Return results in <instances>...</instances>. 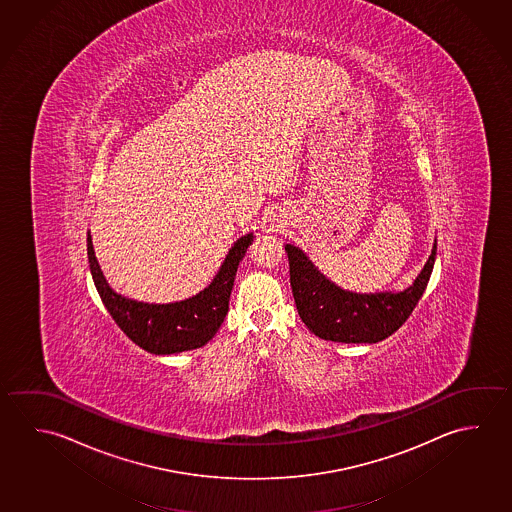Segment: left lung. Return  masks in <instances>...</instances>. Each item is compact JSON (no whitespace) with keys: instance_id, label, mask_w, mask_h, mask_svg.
Wrapping results in <instances>:
<instances>
[{"instance_id":"obj_1","label":"left lung","mask_w":512,"mask_h":512,"mask_svg":"<svg viewBox=\"0 0 512 512\" xmlns=\"http://www.w3.org/2000/svg\"><path fill=\"white\" fill-rule=\"evenodd\" d=\"M289 280L302 322L318 338L341 343H377L392 336L421 300L435 264L437 241L424 268L403 291L354 293L336 286L300 248L286 244Z\"/></svg>"}]
</instances>
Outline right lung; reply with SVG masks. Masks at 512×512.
<instances>
[{
  "label": "right lung",
  "instance_id": "1",
  "mask_svg": "<svg viewBox=\"0 0 512 512\" xmlns=\"http://www.w3.org/2000/svg\"><path fill=\"white\" fill-rule=\"evenodd\" d=\"M253 234L235 241L214 280L198 295L171 304H147L113 291L95 257L88 232V260L95 287L108 313L127 338L151 354H176L199 349L212 340L225 322L235 273Z\"/></svg>",
  "mask_w": 512,
  "mask_h": 512
}]
</instances>
